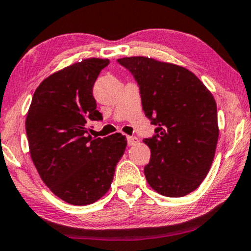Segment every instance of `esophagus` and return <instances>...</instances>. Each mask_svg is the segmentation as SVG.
Here are the masks:
<instances>
[{
	"instance_id": "obj_1",
	"label": "esophagus",
	"mask_w": 251,
	"mask_h": 251,
	"mask_svg": "<svg viewBox=\"0 0 251 251\" xmlns=\"http://www.w3.org/2000/svg\"><path fill=\"white\" fill-rule=\"evenodd\" d=\"M126 140H128V146H135L137 143V139L135 136H128Z\"/></svg>"
}]
</instances>
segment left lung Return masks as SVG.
Here are the masks:
<instances>
[{
	"label": "left lung",
	"instance_id": "1",
	"mask_svg": "<svg viewBox=\"0 0 251 251\" xmlns=\"http://www.w3.org/2000/svg\"><path fill=\"white\" fill-rule=\"evenodd\" d=\"M140 88L142 108L155 135L143 142L151 149L145 166L149 186L165 197L193 192L206 178L218 141L213 96L194 73L147 57L118 59Z\"/></svg>",
	"mask_w": 251,
	"mask_h": 251
}]
</instances>
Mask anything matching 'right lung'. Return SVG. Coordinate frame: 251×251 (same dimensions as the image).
<instances>
[{
  "label": "right lung",
  "instance_id": "add662e5",
  "mask_svg": "<svg viewBox=\"0 0 251 251\" xmlns=\"http://www.w3.org/2000/svg\"><path fill=\"white\" fill-rule=\"evenodd\" d=\"M108 65V59H85L50 75L35 90L27 114L29 153L39 176L72 205L92 204L108 192L126 147L120 133L104 139L88 133L90 121L103 118L92 89Z\"/></svg>",
  "mask_w": 251,
  "mask_h": 251
}]
</instances>
